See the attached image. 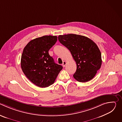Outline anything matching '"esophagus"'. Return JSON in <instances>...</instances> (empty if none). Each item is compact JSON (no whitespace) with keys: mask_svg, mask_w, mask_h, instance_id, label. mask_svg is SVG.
Returning <instances> with one entry per match:
<instances>
[{"mask_svg":"<svg viewBox=\"0 0 122 122\" xmlns=\"http://www.w3.org/2000/svg\"><path fill=\"white\" fill-rule=\"evenodd\" d=\"M66 61H63V64H62V66H63V67H65V66H66Z\"/></svg>","mask_w":122,"mask_h":122,"instance_id":"1","label":"esophagus"}]
</instances>
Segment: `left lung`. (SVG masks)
I'll list each match as a JSON object with an SVG mask.
<instances>
[{
	"mask_svg": "<svg viewBox=\"0 0 122 122\" xmlns=\"http://www.w3.org/2000/svg\"><path fill=\"white\" fill-rule=\"evenodd\" d=\"M58 39L70 51L76 63L74 79L82 82L92 80L102 64L101 54L97 45L87 37L73 34L59 35Z\"/></svg>",
	"mask_w": 122,
	"mask_h": 122,
	"instance_id": "8db88e82",
	"label": "left lung"
}]
</instances>
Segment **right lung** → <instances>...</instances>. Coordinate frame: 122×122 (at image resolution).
I'll return each instance as SVG.
<instances>
[{
	"instance_id": "right-lung-1",
	"label": "right lung",
	"mask_w": 122,
	"mask_h": 122,
	"mask_svg": "<svg viewBox=\"0 0 122 122\" xmlns=\"http://www.w3.org/2000/svg\"><path fill=\"white\" fill-rule=\"evenodd\" d=\"M57 40L56 36H44L31 40L24 49L21 60L22 71L32 83L40 87L53 84L63 68L49 54V50Z\"/></svg>"
}]
</instances>
